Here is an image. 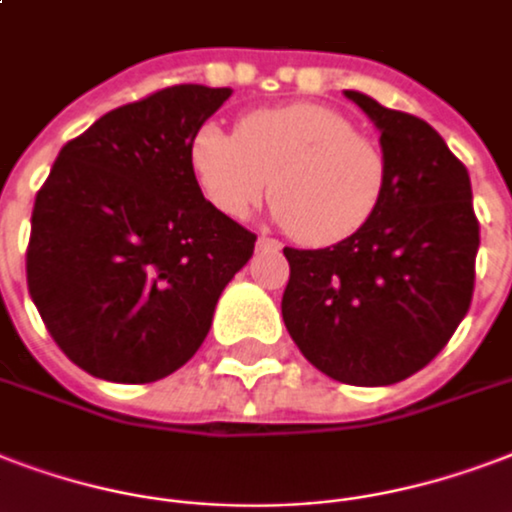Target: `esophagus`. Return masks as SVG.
Segmentation results:
<instances>
[{
    "label": "esophagus",
    "mask_w": 512,
    "mask_h": 512,
    "mask_svg": "<svg viewBox=\"0 0 512 512\" xmlns=\"http://www.w3.org/2000/svg\"><path fill=\"white\" fill-rule=\"evenodd\" d=\"M257 247H263V249H279L282 244L276 239H268V236H257Z\"/></svg>",
    "instance_id": "34e87169"
}]
</instances>
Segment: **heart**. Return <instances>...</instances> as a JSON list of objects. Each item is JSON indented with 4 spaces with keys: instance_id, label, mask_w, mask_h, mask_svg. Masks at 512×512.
Wrapping results in <instances>:
<instances>
[{
    "instance_id": "obj_1",
    "label": "heart",
    "mask_w": 512,
    "mask_h": 512,
    "mask_svg": "<svg viewBox=\"0 0 512 512\" xmlns=\"http://www.w3.org/2000/svg\"><path fill=\"white\" fill-rule=\"evenodd\" d=\"M190 169L212 209L244 220L273 190V217L308 247L360 233L384 201L381 144L338 109L311 101L255 109L236 134L206 123L190 142Z\"/></svg>"
}]
</instances>
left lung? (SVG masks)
Returning a JSON list of instances; mask_svg holds the SVG:
<instances>
[{
	"instance_id": "8db88e82",
	"label": "left lung",
	"mask_w": 512,
	"mask_h": 512,
	"mask_svg": "<svg viewBox=\"0 0 512 512\" xmlns=\"http://www.w3.org/2000/svg\"><path fill=\"white\" fill-rule=\"evenodd\" d=\"M343 93L381 131L384 201L341 244L284 247L282 317L325 376L389 386L435 360L467 314L481 228L470 174L435 128L360 91Z\"/></svg>"
}]
</instances>
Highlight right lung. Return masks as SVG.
Listing matches in <instances>:
<instances>
[{"label": "right lung", "instance_id": "obj_1", "mask_svg": "<svg viewBox=\"0 0 512 512\" xmlns=\"http://www.w3.org/2000/svg\"><path fill=\"white\" fill-rule=\"evenodd\" d=\"M230 88L171 85L66 142L37 193L26 282L66 357L104 381L179 370L212 327L255 233L222 217L190 169V142Z\"/></svg>", "mask_w": 512, "mask_h": 512}]
</instances>
